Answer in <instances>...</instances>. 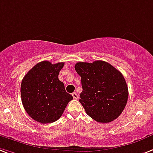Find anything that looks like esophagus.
<instances>
[{"mask_svg": "<svg viewBox=\"0 0 153 153\" xmlns=\"http://www.w3.org/2000/svg\"><path fill=\"white\" fill-rule=\"evenodd\" d=\"M72 96H73V98H74V100H77V99H79V96H78V94H77V93H75V92H73Z\"/></svg>", "mask_w": 153, "mask_h": 153, "instance_id": "1", "label": "esophagus"}]
</instances>
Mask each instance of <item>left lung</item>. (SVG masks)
Wrapping results in <instances>:
<instances>
[{"instance_id":"obj_1","label":"left lung","mask_w":153,"mask_h":153,"mask_svg":"<svg viewBox=\"0 0 153 153\" xmlns=\"http://www.w3.org/2000/svg\"><path fill=\"white\" fill-rule=\"evenodd\" d=\"M74 68L81 76L79 102L97 122L109 123L120 116L127 104L128 89L123 74L103 61L79 62Z\"/></svg>"}]
</instances>
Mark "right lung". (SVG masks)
I'll return each instance as SVG.
<instances>
[{"label": "right lung", "instance_id": "right-lung-1", "mask_svg": "<svg viewBox=\"0 0 153 153\" xmlns=\"http://www.w3.org/2000/svg\"><path fill=\"white\" fill-rule=\"evenodd\" d=\"M64 65V62L53 65L47 61H41L22 81V105L27 114L37 122L47 124L57 120L73 100L58 79Z\"/></svg>", "mask_w": 153, "mask_h": 153}]
</instances>
